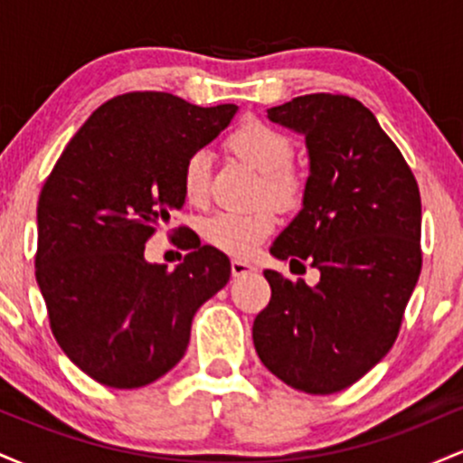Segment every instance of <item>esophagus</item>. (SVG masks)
<instances>
[{"label":"esophagus","mask_w":463,"mask_h":463,"mask_svg":"<svg viewBox=\"0 0 463 463\" xmlns=\"http://www.w3.org/2000/svg\"><path fill=\"white\" fill-rule=\"evenodd\" d=\"M231 272H232V276H235V279H239V276H246V274L257 272V268H254L252 263L239 261V259H235V261L231 263Z\"/></svg>","instance_id":"1"}]
</instances>
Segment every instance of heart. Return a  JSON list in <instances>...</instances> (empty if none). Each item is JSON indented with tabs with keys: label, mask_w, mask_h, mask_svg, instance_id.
I'll use <instances>...</instances> for the list:
<instances>
[{
	"label": "heart",
	"mask_w": 463,
	"mask_h": 463,
	"mask_svg": "<svg viewBox=\"0 0 463 463\" xmlns=\"http://www.w3.org/2000/svg\"><path fill=\"white\" fill-rule=\"evenodd\" d=\"M226 146L237 158L261 174L259 200H269L283 211L300 206L307 184L302 174L291 165L294 146L289 137L263 121L250 119L228 137ZM209 167L211 156L204 150L189 154L184 161L180 184L189 204L200 206L209 198ZM276 224V211L269 204H263L248 213L220 211L204 222L202 232L211 246L224 254L248 259L274 235Z\"/></svg>",
	"instance_id": "obj_1"
}]
</instances>
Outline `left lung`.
<instances>
[{"label": "left lung", "mask_w": 463, "mask_h": 463, "mask_svg": "<svg viewBox=\"0 0 463 463\" xmlns=\"http://www.w3.org/2000/svg\"><path fill=\"white\" fill-rule=\"evenodd\" d=\"M309 147L302 211L276 259H309L320 283L265 269L269 305L254 317L259 359L287 385L333 394L394 346L422 269V206L411 167L376 117L348 95L311 93L268 110Z\"/></svg>", "instance_id": "1"}]
</instances>
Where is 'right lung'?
<instances>
[{"label": "right lung", "mask_w": 463, "mask_h": 463, "mask_svg": "<svg viewBox=\"0 0 463 463\" xmlns=\"http://www.w3.org/2000/svg\"><path fill=\"white\" fill-rule=\"evenodd\" d=\"M172 93L132 91L93 110L47 176L36 206V283L58 346L98 383L143 387L183 359L191 320L231 279V261L187 226L176 269L146 241L184 204L183 165L231 124Z\"/></svg>", "instance_id": "right-lung-1"}]
</instances>
